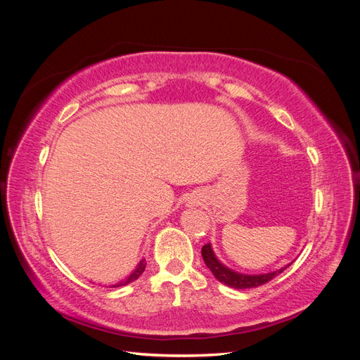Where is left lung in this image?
Here are the masks:
<instances>
[{"instance_id":"8db88e82","label":"left lung","mask_w":360,"mask_h":360,"mask_svg":"<svg viewBox=\"0 0 360 360\" xmlns=\"http://www.w3.org/2000/svg\"><path fill=\"white\" fill-rule=\"evenodd\" d=\"M201 255L204 258L205 266L210 269V271L214 275V278L217 281L222 282V284H225L228 287L237 288V290L254 288V287H258V285H263V284H266V282L271 281L275 276H278L279 274H282V271L287 269V266H285V267H282L276 271H270V274H264V275H242V274H237V271L230 270L228 267H225L222 263H219V261H217V258L213 254L210 243H207V245L202 246Z\"/></svg>"}]
</instances>
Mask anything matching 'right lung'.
<instances>
[{
  "label": "right lung",
  "instance_id": "1",
  "mask_svg": "<svg viewBox=\"0 0 360 360\" xmlns=\"http://www.w3.org/2000/svg\"><path fill=\"white\" fill-rule=\"evenodd\" d=\"M144 269H146V263H144V259H143V261H141V263L138 264V267L135 269V271H134L132 275H130L127 279H124V281H122V282H118V284H115V285H112V287H123V285L130 284V282H134L135 279H138L141 275H143Z\"/></svg>",
  "mask_w": 360,
  "mask_h": 360
}]
</instances>
